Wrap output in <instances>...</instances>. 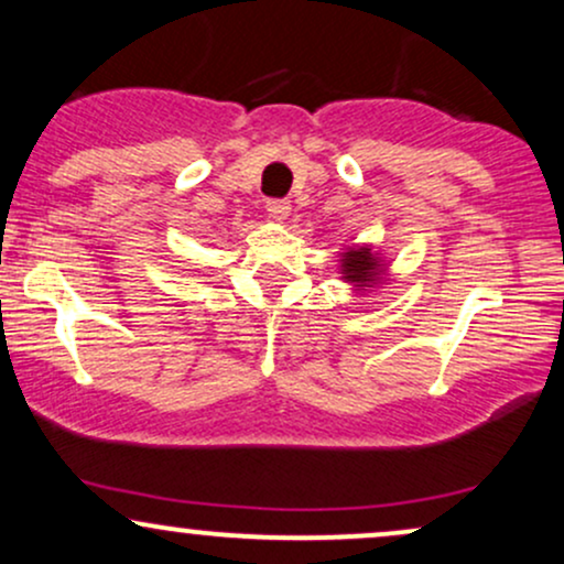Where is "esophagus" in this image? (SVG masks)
I'll return each instance as SVG.
<instances>
[{"label": "esophagus", "instance_id": "esophagus-1", "mask_svg": "<svg viewBox=\"0 0 564 564\" xmlns=\"http://www.w3.org/2000/svg\"><path fill=\"white\" fill-rule=\"evenodd\" d=\"M264 209H268V215L273 217V219H278V223H283V219L291 215V200H286V198H270Z\"/></svg>", "mask_w": 564, "mask_h": 564}]
</instances>
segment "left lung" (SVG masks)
<instances>
[{"label":"left lung","instance_id":"8db88e82","mask_svg":"<svg viewBox=\"0 0 564 564\" xmlns=\"http://www.w3.org/2000/svg\"><path fill=\"white\" fill-rule=\"evenodd\" d=\"M387 262L384 257H379L371 246H349V249L341 251L339 260V273L341 281L349 283L358 294H366V291H373L381 283V275H384Z\"/></svg>","mask_w":564,"mask_h":564}]
</instances>
